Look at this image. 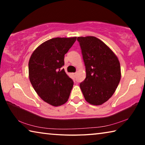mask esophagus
Instances as JSON below:
<instances>
[{
  "mask_svg": "<svg viewBox=\"0 0 145 145\" xmlns=\"http://www.w3.org/2000/svg\"><path fill=\"white\" fill-rule=\"evenodd\" d=\"M72 74H73V75H74V76H75V75H76V73H72Z\"/></svg>",
  "mask_w": 145,
  "mask_h": 145,
  "instance_id": "34e87169",
  "label": "esophagus"
}]
</instances>
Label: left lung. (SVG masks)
Wrapping results in <instances>:
<instances>
[{
	"label": "left lung",
	"instance_id": "obj_1",
	"mask_svg": "<svg viewBox=\"0 0 145 145\" xmlns=\"http://www.w3.org/2000/svg\"><path fill=\"white\" fill-rule=\"evenodd\" d=\"M86 67V77L80 84L85 100L100 105L116 91L121 79L118 58L111 48L95 36L78 37Z\"/></svg>",
	"mask_w": 145,
	"mask_h": 145
}]
</instances>
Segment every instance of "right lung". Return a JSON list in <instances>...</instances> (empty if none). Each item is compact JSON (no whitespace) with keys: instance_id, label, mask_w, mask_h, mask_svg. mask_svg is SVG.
Instances as JSON below:
<instances>
[{"instance_id":"add662e5","label":"right lung","mask_w":145,"mask_h":145,"mask_svg":"<svg viewBox=\"0 0 145 145\" xmlns=\"http://www.w3.org/2000/svg\"><path fill=\"white\" fill-rule=\"evenodd\" d=\"M77 37L54 38L39 45L29 61V77L41 99L53 106L65 104L73 82L65 70L64 57Z\"/></svg>"}]
</instances>
